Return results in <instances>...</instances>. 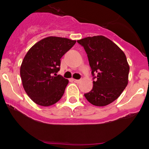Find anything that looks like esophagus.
Returning a JSON list of instances; mask_svg holds the SVG:
<instances>
[{"instance_id": "1", "label": "esophagus", "mask_w": 149, "mask_h": 149, "mask_svg": "<svg viewBox=\"0 0 149 149\" xmlns=\"http://www.w3.org/2000/svg\"><path fill=\"white\" fill-rule=\"evenodd\" d=\"M73 81L75 82L76 83H79L80 82V80H76V79H73Z\"/></svg>"}]
</instances>
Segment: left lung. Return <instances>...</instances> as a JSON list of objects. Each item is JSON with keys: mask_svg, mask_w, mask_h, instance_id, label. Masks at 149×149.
I'll list each match as a JSON object with an SVG mask.
<instances>
[{"mask_svg": "<svg viewBox=\"0 0 149 149\" xmlns=\"http://www.w3.org/2000/svg\"><path fill=\"white\" fill-rule=\"evenodd\" d=\"M84 47L93 76V88L85 94L90 103L104 107L119 97L128 83L130 66L125 54L103 36L77 40Z\"/></svg>", "mask_w": 149, "mask_h": 149, "instance_id": "1", "label": "left lung"}]
</instances>
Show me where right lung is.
<instances>
[{
    "instance_id": "1",
    "label": "right lung",
    "mask_w": 149,
    "mask_h": 149,
    "mask_svg": "<svg viewBox=\"0 0 149 149\" xmlns=\"http://www.w3.org/2000/svg\"><path fill=\"white\" fill-rule=\"evenodd\" d=\"M76 42L49 36L36 42L27 52L20 67V76L25 92L36 104L48 107L63 96L69 80L57 73L60 69V59Z\"/></svg>"
}]
</instances>
